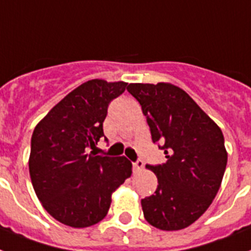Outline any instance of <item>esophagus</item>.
Listing matches in <instances>:
<instances>
[{
	"label": "esophagus",
	"mask_w": 251,
	"mask_h": 251,
	"mask_svg": "<svg viewBox=\"0 0 251 251\" xmlns=\"http://www.w3.org/2000/svg\"><path fill=\"white\" fill-rule=\"evenodd\" d=\"M132 168H134V170L135 172H142L144 168V164H143V161L142 160H136L134 164H132Z\"/></svg>",
	"instance_id": "esophagus-1"
}]
</instances>
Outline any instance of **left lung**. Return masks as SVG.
Wrapping results in <instances>:
<instances>
[{
    "instance_id": "1",
    "label": "left lung",
    "mask_w": 251,
    "mask_h": 251,
    "mask_svg": "<svg viewBox=\"0 0 251 251\" xmlns=\"http://www.w3.org/2000/svg\"><path fill=\"white\" fill-rule=\"evenodd\" d=\"M152 142L166 162L147 165L156 174V192L142 200L146 221L164 231L196 222L217 196L227 166L222 130L188 94L170 83H130Z\"/></svg>"
}]
</instances>
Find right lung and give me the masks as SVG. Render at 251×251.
<instances>
[{
	"label": "right lung",
	"instance_id": "obj_1",
	"mask_svg": "<svg viewBox=\"0 0 251 251\" xmlns=\"http://www.w3.org/2000/svg\"><path fill=\"white\" fill-rule=\"evenodd\" d=\"M126 86L122 81H87L59 101L34 129L30 180L45 210L63 225H97L109 210L113 191L131 175V162L124 156L90 151L104 136L108 105Z\"/></svg>",
	"mask_w": 251,
	"mask_h": 251
}]
</instances>
